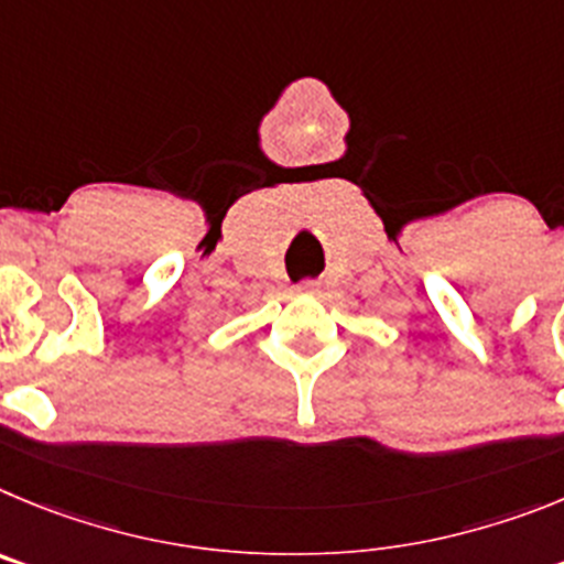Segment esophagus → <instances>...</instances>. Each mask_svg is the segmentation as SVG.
I'll return each instance as SVG.
<instances>
[{
    "label": "esophagus",
    "instance_id": "34e87169",
    "mask_svg": "<svg viewBox=\"0 0 564 564\" xmlns=\"http://www.w3.org/2000/svg\"><path fill=\"white\" fill-rule=\"evenodd\" d=\"M297 292H301V294H314V292H317V283H314V281H303L301 286H297Z\"/></svg>",
    "mask_w": 564,
    "mask_h": 564
}]
</instances>
